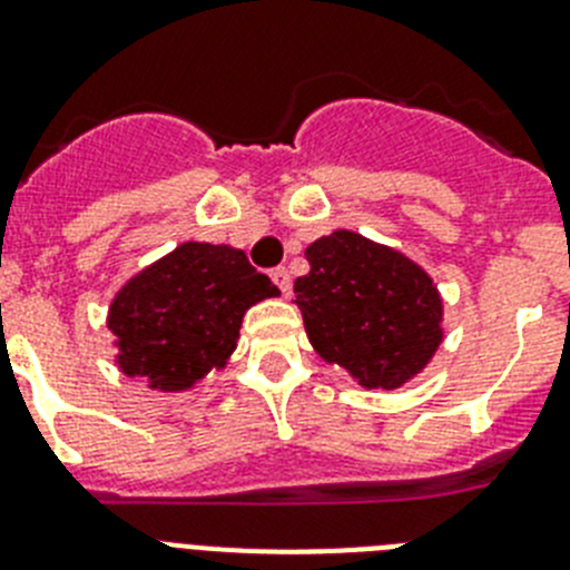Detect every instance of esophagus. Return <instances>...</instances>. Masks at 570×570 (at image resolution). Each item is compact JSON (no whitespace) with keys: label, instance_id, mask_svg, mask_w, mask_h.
<instances>
[{"label":"esophagus","instance_id":"obj_1","mask_svg":"<svg viewBox=\"0 0 570 570\" xmlns=\"http://www.w3.org/2000/svg\"><path fill=\"white\" fill-rule=\"evenodd\" d=\"M271 279L276 282V288H279V291L291 288V274H288V268H285V265H279V268L271 271Z\"/></svg>","mask_w":570,"mask_h":570}]
</instances>
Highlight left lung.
<instances>
[{
    "label": "left lung",
    "mask_w": 570,
    "mask_h": 570,
    "mask_svg": "<svg viewBox=\"0 0 570 570\" xmlns=\"http://www.w3.org/2000/svg\"><path fill=\"white\" fill-rule=\"evenodd\" d=\"M311 271L294 282L296 305L316 354L365 387H400L442 342L434 282L400 250L351 230L305 250Z\"/></svg>",
    "instance_id": "1"
}]
</instances>
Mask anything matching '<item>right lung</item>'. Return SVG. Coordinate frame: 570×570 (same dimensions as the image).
<instances>
[{
    "instance_id": "right-lung-1",
    "label": "right lung",
    "mask_w": 570,
    "mask_h": 570,
    "mask_svg": "<svg viewBox=\"0 0 570 570\" xmlns=\"http://www.w3.org/2000/svg\"><path fill=\"white\" fill-rule=\"evenodd\" d=\"M274 282L228 245L185 242L116 294L108 328L119 367L150 387L185 391L234 354L245 311Z\"/></svg>"
}]
</instances>
